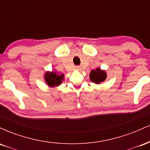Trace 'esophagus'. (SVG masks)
Returning <instances> with one entry per match:
<instances>
[{"mask_svg": "<svg viewBox=\"0 0 150 150\" xmlns=\"http://www.w3.org/2000/svg\"><path fill=\"white\" fill-rule=\"evenodd\" d=\"M75 69H76L77 70H81V67L77 65V66H75Z\"/></svg>", "mask_w": 150, "mask_h": 150, "instance_id": "34e87169", "label": "esophagus"}]
</instances>
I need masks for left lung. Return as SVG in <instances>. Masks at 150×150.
<instances>
[{
	"label": "left lung",
	"mask_w": 150,
	"mask_h": 150,
	"mask_svg": "<svg viewBox=\"0 0 150 150\" xmlns=\"http://www.w3.org/2000/svg\"><path fill=\"white\" fill-rule=\"evenodd\" d=\"M107 75L104 70H101L100 68H97L95 70H91L89 73V79L94 83L99 85L101 84L106 79Z\"/></svg>",
	"instance_id": "1"
}]
</instances>
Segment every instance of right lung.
Here are the masks:
<instances>
[{
  "label": "right lung",
  "instance_id": "obj_1",
  "mask_svg": "<svg viewBox=\"0 0 150 150\" xmlns=\"http://www.w3.org/2000/svg\"><path fill=\"white\" fill-rule=\"evenodd\" d=\"M64 74H61L57 71H46L44 73V78L46 84L50 87H58L62 84V82L64 80Z\"/></svg>",
  "mask_w": 150,
  "mask_h": 150
}]
</instances>
